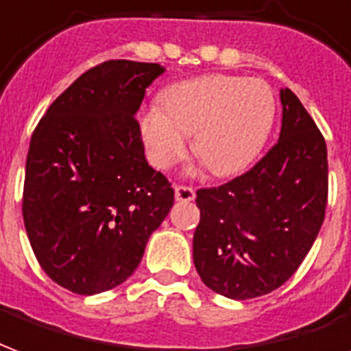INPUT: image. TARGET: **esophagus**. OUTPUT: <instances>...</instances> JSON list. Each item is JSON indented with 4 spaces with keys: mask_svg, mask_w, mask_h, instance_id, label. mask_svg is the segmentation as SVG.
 <instances>
[{
    "mask_svg": "<svg viewBox=\"0 0 351 351\" xmlns=\"http://www.w3.org/2000/svg\"><path fill=\"white\" fill-rule=\"evenodd\" d=\"M175 199L180 202L193 201L195 199V191H193V188H188V186H176Z\"/></svg>",
    "mask_w": 351,
    "mask_h": 351,
    "instance_id": "34e87169",
    "label": "esophagus"
}]
</instances>
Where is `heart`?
<instances>
[{"instance_id": "obj_1", "label": "heart", "mask_w": 351, "mask_h": 351, "mask_svg": "<svg viewBox=\"0 0 351 351\" xmlns=\"http://www.w3.org/2000/svg\"><path fill=\"white\" fill-rule=\"evenodd\" d=\"M162 106L141 115V134L150 162L173 167L188 147L219 178L247 169L266 147L277 115L271 87L261 80L206 74L175 83Z\"/></svg>"}]
</instances>
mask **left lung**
<instances>
[{
	"instance_id": "left-lung-1",
	"label": "left lung",
	"mask_w": 351,
	"mask_h": 351,
	"mask_svg": "<svg viewBox=\"0 0 351 351\" xmlns=\"http://www.w3.org/2000/svg\"><path fill=\"white\" fill-rule=\"evenodd\" d=\"M279 141L245 175L199 189L193 264L202 282L230 300L269 294L300 268L328 204V149L300 98L279 90Z\"/></svg>"
}]
</instances>
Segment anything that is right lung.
<instances>
[{"mask_svg":"<svg viewBox=\"0 0 351 351\" xmlns=\"http://www.w3.org/2000/svg\"><path fill=\"white\" fill-rule=\"evenodd\" d=\"M158 63L106 61L51 104L25 162L23 223L59 287L93 295L136 271L175 191L145 158L136 115Z\"/></svg>","mask_w":351,"mask_h":351,"instance_id":"right-lung-1","label":"right lung"}]
</instances>
